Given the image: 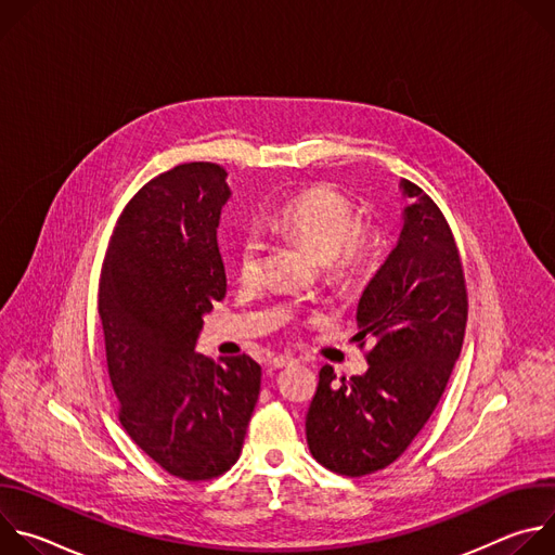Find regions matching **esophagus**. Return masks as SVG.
<instances>
[{"mask_svg":"<svg viewBox=\"0 0 555 555\" xmlns=\"http://www.w3.org/2000/svg\"><path fill=\"white\" fill-rule=\"evenodd\" d=\"M294 362H296L294 356H289V353H279V356L272 360V366H274V369H283V366H289V364H294Z\"/></svg>","mask_w":555,"mask_h":555,"instance_id":"obj_1","label":"esophagus"}]
</instances>
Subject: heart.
Segmentation results:
<instances>
[{
    "instance_id": "obj_1",
    "label": "heart",
    "mask_w": 555,
    "mask_h": 555,
    "mask_svg": "<svg viewBox=\"0 0 555 555\" xmlns=\"http://www.w3.org/2000/svg\"><path fill=\"white\" fill-rule=\"evenodd\" d=\"M268 225L321 259L325 276L336 285H356L379 263V234L360 223L353 202L334 186L315 184L300 191L270 215ZM263 257L266 244L259 234L242 236L234 263L244 283H255L261 276Z\"/></svg>"
}]
</instances>
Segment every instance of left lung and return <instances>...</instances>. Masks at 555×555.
<instances>
[{
    "instance_id": "1",
    "label": "left lung",
    "mask_w": 555,
    "mask_h": 555,
    "mask_svg": "<svg viewBox=\"0 0 555 555\" xmlns=\"http://www.w3.org/2000/svg\"><path fill=\"white\" fill-rule=\"evenodd\" d=\"M400 242L358 305L356 343L369 369L340 377L321 369L305 430L313 459L345 477L398 461L435 413L467 323V287L454 234L413 182Z\"/></svg>"
}]
</instances>
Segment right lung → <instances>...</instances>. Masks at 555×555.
I'll list each match as a JSON object with an SVG mask.
<instances>
[{
    "mask_svg": "<svg viewBox=\"0 0 555 555\" xmlns=\"http://www.w3.org/2000/svg\"><path fill=\"white\" fill-rule=\"evenodd\" d=\"M225 169L186 163L122 208L103 259L99 313L127 435L182 481H210L242 454L261 388L250 356L195 353L204 313L225 296L217 248Z\"/></svg>",
    "mask_w": 555,
    "mask_h": 555,
    "instance_id": "right-lung-1",
    "label": "right lung"
}]
</instances>
